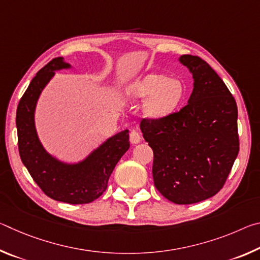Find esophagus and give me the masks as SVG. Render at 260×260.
<instances>
[{
  "label": "esophagus",
  "instance_id": "obj_1",
  "mask_svg": "<svg viewBox=\"0 0 260 260\" xmlns=\"http://www.w3.org/2000/svg\"><path fill=\"white\" fill-rule=\"evenodd\" d=\"M129 140H131L132 143L136 144V143L141 142V140H142V138H141V134L139 133L138 131L133 129V131H131V133H129Z\"/></svg>",
  "mask_w": 260,
  "mask_h": 260
}]
</instances>
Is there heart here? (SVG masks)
Masks as SVG:
<instances>
[{"label":"heart","instance_id":"b5f03b06","mask_svg":"<svg viewBox=\"0 0 260 260\" xmlns=\"http://www.w3.org/2000/svg\"><path fill=\"white\" fill-rule=\"evenodd\" d=\"M127 94L134 100H144V113L158 119L173 112L183 95V87L177 79L162 74H148L127 88Z\"/></svg>","mask_w":260,"mask_h":260}]
</instances>
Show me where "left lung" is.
<instances>
[{
	"label": "left lung",
	"instance_id": "8db88e82",
	"mask_svg": "<svg viewBox=\"0 0 260 260\" xmlns=\"http://www.w3.org/2000/svg\"><path fill=\"white\" fill-rule=\"evenodd\" d=\"M193 89L180 111L140 127L153 151L157 190L175 204H192L214 196L225 184L240 150L237 105L214 70L199 56L182 55Z\"/></svg>",
	"mask_w": 260,
	"mask_h": 260
}]
</instances>
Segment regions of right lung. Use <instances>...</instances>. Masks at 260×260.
Returning a JSON list of instances; mask_svg holds the SVG:
<instances>
[{
  "label": "right lung",
  "instance_id": "1",
  "mask_svg": "<svg viewBox=\"0 0 260 260\" xmlns=\"http://www.w3.org/2000/svg\"><path fill=\"white\" fill-rule=\"evenodd\" d=\"M69 68L71 65L63 57H57L32 79L17 108L18 149L30 177L48 197L69 204H86L105 191L114 166L128 150L129 134L125 129L113 135L78 164L59 161L45 150L35 129V107L55 71Z\"/></svg>",
  "mask_w": 260,
  "mask_h": 260
}]
</instances>
